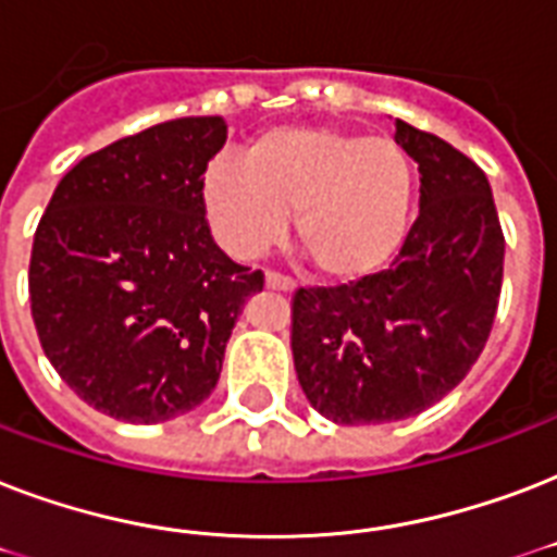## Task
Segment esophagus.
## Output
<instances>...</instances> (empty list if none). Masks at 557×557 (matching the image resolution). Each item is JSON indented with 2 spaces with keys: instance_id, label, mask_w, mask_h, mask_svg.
<instances>
[{
  "instance_id": "1",
  "label": "esophagus",
  "mask_w": 557,
  "mask_h": 557,
  "mask_svg": "<svg viewBox=\"0 0 557 557\" xmlns=\"http://www.w3.org/2000/svg\"><path fill=\"white\" fill-rule=\"evenodd\" d=\"M265 288H271V292H295V280L283 277L277 271H269L265 274Z\"/></svg>"
}]
</instances>
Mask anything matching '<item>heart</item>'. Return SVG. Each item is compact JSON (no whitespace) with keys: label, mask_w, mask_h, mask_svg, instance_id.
<instances>
[{"label":"heart","mask_w":557,"mask_h":557,"mask_svg":"<svg viewBox=\"0 0 557 557\" xmlns=\"http://www.w3.org/2000/svg\"><path fill=\"white\" fill-rule=\"evenodd\" d=\"M413 161L396 138L335 126H280L257 135L243 168L213 164L201 205L227 253L253 260L286 234L332 280L367 277L401 248Z\"/></svg>","instance_id":"heart-1"}]
</instances>
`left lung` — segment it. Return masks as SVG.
<instances>
[{
    "instance_id": "8db88e82",
    "label": "left lung",
    "mask_w": 557,
    "mask_h": 557,
    "mask_svg": "<svg viewBox=\"0 0 557 557\" xmlns=\"http://www.w3.org/2000/svg\"><path fill=\"white\" fill-rule=\"evenodd\" d=\"M396 141L422 187L393 265L292 297L297 381L338 424L398 422L448 396L476 364L500 304L506 239L485 173L405 121Z\"/></svg>"
}]
</instances>
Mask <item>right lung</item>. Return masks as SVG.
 Here are the masks:
<instances>
[{"label":"right lung","instance_id":"1","mask_svg":"<svg viewBox=\"0 0 557 557\" xmlns=\"http://www.w3.org/2000/svg\"><path fill=\"white\" fill-rule=\"evenodd\" d=\"M222 117H176L77 161L39 219L30 318L60 379L121 422H168L216 387L262 271L236 265L201 205Z\"/></svg>","mask_w":557,"mask_h":557}]
</instances>
